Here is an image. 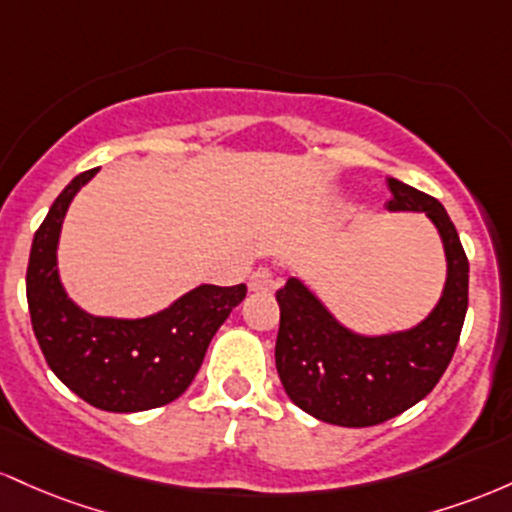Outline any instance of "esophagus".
Wrapping results in <instances>:
<instances>
[{"label":"esophagus","mask_w":512,"mask_h":512,"mask_svg":"<svg viewBox=\"0 0 512 512\" xmlns=\"http://www.w3.org/2000/svg\"><path fill=\"white\" fill-rule=\"evenodd\" d=\"M275 287V275L268 268H258V271L249 278L251 292H271Z\"/></svg>","instance_id":"34e87169"}]
</instances>
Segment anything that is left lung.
I'll use <instances>...</instances> for the list:
<instances>
[{"label": "left lung", "mask_w": 512, "mask_h": 512, "mask_svg": "<svg viewBox=\"0 0 512 512\" xmlns=\"http://www.w3.org/2000/svg\"><path fill=\"white\" fill-rule=\"evenodd\" d=\"M389 212H423L445 251L440 300L418 324L387 333L350 329L302 278L275 290V367L285 394L317 421L367 428L433 392L455 353L469 302V261L450 215L430 195L389 179Z\"/></svg>", "instance_id": "obj_1"}]
</instances>
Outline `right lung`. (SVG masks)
I'll return each mask as SVG.
<instances>
[{"mask_svg": "<svg viewBox=\"0 0 512 512\" xmlns=\"http://www.w3.org/2000/svg\"><path fill=\"white\" fill-rule=\"evenodd\" d=\"M99 169L70 181L33 237L26 297L33 333L62 384L101 411L137 413L186 392L212 336L246 297V285H198L147 317H99L67 295L57 268L62 222Z\"/></svg>", "mask_w": 512, "mask_h": 512, "instance_id": "obj_1", "label": "right lung"}]
</instances>
